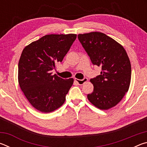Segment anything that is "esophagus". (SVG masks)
Returning <instances> with one entry per match:
<instances>
[{"instance_id":"obj_1","label":"esophagus","mask_w":147,"mask_h":147,"mask_svg":"<svg viewBox=\"0 0 147 147\" xmlns=\"http://www.w3.org/2000/svg\"><path fill=\"white\" fill-rule=\"evenodd\" d=\"M74 80H75L76 82L78 84H79V85H83L84 84H85L86 82H88V78H84L82 80H80V79L75 78V79H74Z\"/></svg>"}]
</instances>
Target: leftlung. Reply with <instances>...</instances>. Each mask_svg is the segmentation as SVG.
Wrapping results in <instances>:
<instances>
[{"label": "left lung", "mask_w": 147, "mask_h": 147, "mask_svg": "<svg viewBox=\"0 0 147 147\" xmlns=\"http://www.w3.org/2000/svg\"><path fill=\"white\" fill-rule=\"evenodd\" d=\"M79 41L92 63L101 67L100 74L91 78L93 91L89 101L100 109H110L120 102L128 91L131 81V63L120 43L98 32L80 34Z\"/></svg>", "instance_id": "left-lung-1"}]
</instances>
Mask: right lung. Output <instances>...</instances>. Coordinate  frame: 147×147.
<instances>
[{"label":"right lung","mask_w":147,"mask_h":147,"mask_svg":"<svg viewBox=\"0 0 147 147\" xmlns=\"http://www.w3.org/2000/svg\"><path fill=\"white\" fill-rule=\"evenodd\" d=\"M76 34H49L33 41L22 52L18 65V81L31 105L50 113L63 105L73 78L64 80L51 71L61 62Z\"/></svg>","instance_id":"1"}]
</instances>
